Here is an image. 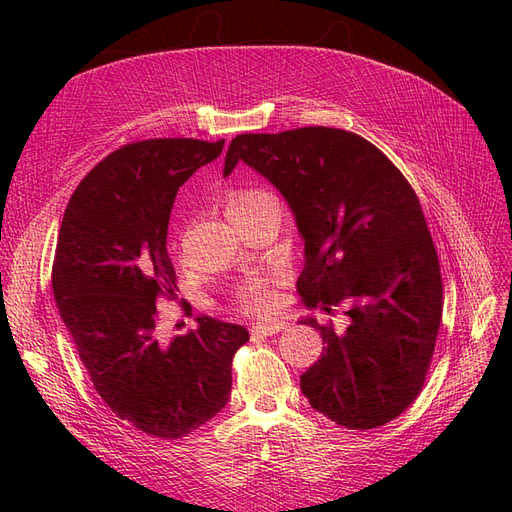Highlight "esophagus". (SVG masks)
Segmentation results:
<instances>
[{
    "label": "esophagus",
    "mask_w": 512,
    "mask_h": 512,
    "mask_svg": "<svg viewBox=\"0 0 512 512\" xmlns=\"http://www.w3.org/2000/svg\"><path fill=\"white\" fill-rule=\"evenodd\" d=\"M286 327V322L284 320H269V322H256V324H252V329H250V333H252V337L256 339V337H269V335H275V333H280L282 329Z\"/></svg>",
    "instance_id": "34e87169"
}]
</instances>
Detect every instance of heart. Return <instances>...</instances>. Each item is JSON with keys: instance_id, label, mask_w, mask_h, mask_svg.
<instances>
[{"instance_id": "heart-1", "label": "heart", "mask_w": 512, "mask_h": 512, "mask_svg": "<svg viewBox=\"0 0 512 512\" xmlns=\"http://www.w3.org/2000/svg\"><path fill=\"white\" fill-rule=\"evenodd\" d=\"M269 196L267 192L260 190H232L224 198V211L226 215L241 211L258 203L260 198ZM273 284L275 280L271 275H256L243 280L235 292H232V307L241 314H267L275 303L273 297Z\"/></svg>"}]
</instances>
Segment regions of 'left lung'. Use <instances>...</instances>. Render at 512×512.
Segmentation results:
<instances>
[{
  "label": "left lung",
  "mask_w": 512,
  "mask_h": 512,
  "mask_svg": "<svg viewBox=\"0 0 512 512\" xmlns=\"http://www.w3.org/2000/svg\"><path fill=\"white\" fill-rule=\"evenodd\" d=\"M252 166L284 194L305 241L297 290L348 327L322 335L301 376L309 406L348 429L382 427L423 391L442 322V275L421 203L401 170L363 136L337 128L239 134L224 175Z\"/></svg>",
  "instance_id": "8db88e82"
}]
</instances>
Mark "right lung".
<instances>
[{"instance_id":"1","label":"right lung","mask_w":512,"mask_h":512,"mask_svg":"<svg viewBox=\"0 0 512 512\" xmlns=\"http://www.w3.org/2000/svg\"><path fill=\"white\" fill-rule=\"evenodd\" d=\"M222 141L149 138L89 170L61 220L53 294L87 374L121 421L179 440L218 414L232 389V356L250 342L241 324L203 316L162 342L158 299H177L166 252L170 209Z\"/></svg>"}]
</instances>
